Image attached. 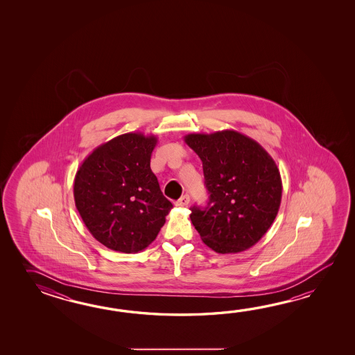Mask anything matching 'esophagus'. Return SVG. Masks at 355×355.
<instances>
[{
    "mask_svg": "<svg viewBox=\"0 0 355 355\" xmlns=\"http://www.w3.org/2000/svg\"><path fill=\"white\" fill-rule=\"evenodd\" d=\"M190 203V196L188 194L181 196L180 199L176 202L178 207H187Z\"/></svg>",
    "mask_w": 355,
    "mask_h": 355,
    "instance_id": "1",
    "label": "esophagus"
}]
</instances>
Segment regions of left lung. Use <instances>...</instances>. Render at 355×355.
Instances as JSON below:
<instances>
[{"label": "left lung", "mask_w": 355, "mask_h": 355, "mask_svg": "<svg viewBox=\"0 0 355 355\" xmlns=\"http://www.w3.org/2000/svg\"><path fill=\"white\" fill-rule=\"evenodd\" d=\"M185 144L203 162L207 207H191L190 219L204 243L218 254L254 246L274 222L282 202L275 161L252 138L236 130L191 133Z\"/></svg>", "instance_id": "left-lung-1"}]
</instances>
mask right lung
<instances>
[{
  "label": "right lung",
  "instance_id": "obj_1",
  "mask_svg": "<svg viewBox=\"0 0 355 355\" xmlns=\"http://www.w3.org/2000/svg\"><path fill=\"white\" fill-rule=\"evenodd\" d=\"M157 137L125 133L100 144L83 159L73 182L77 211L90 234L107 249H146L166 222V199L151 156Z\"/></svg>",
  "mask_w": 355,
  "mask_h": 355
}]
</instances>
